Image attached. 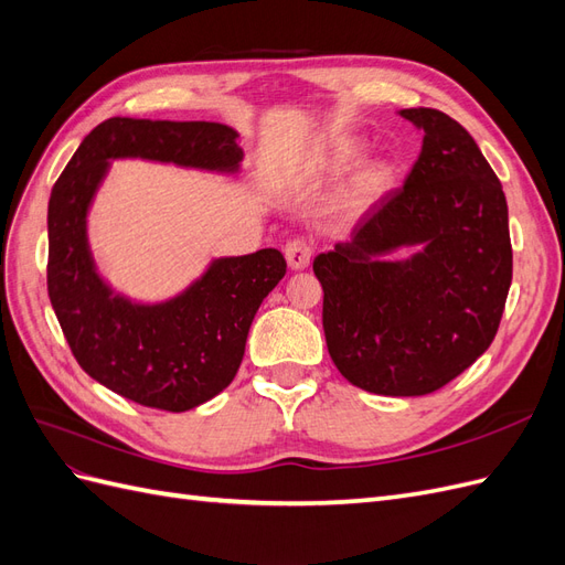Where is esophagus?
Segmentation results:
<instances>
[{
    "instance_id": "34e87169",
    "label": "esophagus",
    "mask_w": 565,
    "mask_h": 565,
    "mask_svg": "<svg viewBox=\"0 0 565 565\" xmlns=\"http://www.w3.org/2000/svg\"><path fill=\"white\" fill-rule=\"evenodd\" d=\"M311 243L306 241V237H295V241H289L285 245V259L292 270H301L311 264Z\"/></svg>"
}]
</instances>
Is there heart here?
<instances>
[{"mask_svg": "<svg viewBox=\"0 0 565 565\" xmlns=\"http://www.w3.org/2000/svg\"><path fill=\"white\" fill-rule=\"evenodd\" d=\"M363 152V143L361 141H349L339 148L337 158H334V167H347L351 162H355L361 158ZM388 181V167L382 162H374L370 167L363 169L361 179L355 181L353 191H351V202L353 204H365L370 202L374 195H380L384 191V185Z\"/></svg>", "mask_w": 565, "mask_h": 565, "instance_id": "b5f03b06", "label": "heart"}]
</instances>
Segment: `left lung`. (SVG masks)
<instances>
[{
    "label": "left lung",
    "mask_w": 565,
    "mask_h": 565,
    "mask_svg": "<svg viewBox=\"0 0 565 565\" xmlns=\"http://www.w3.org/2000/svg\"><path fill=\"white\" fill-rule=\"evenodd\" d=\"M424 131L415 167L316 256L322 330L337 370L380 396H424L483 355L511 285L509 212L471 134L434 108L398 110ZM413 248L403 260L393 250Z\"/></svg>",
    "instance_id": "8db88e82"
}]
</instances>
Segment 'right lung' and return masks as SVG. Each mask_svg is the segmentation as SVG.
I'll list each match as a JSON object with an SVG mask.
<instances>
[{"mask_svg":"<svg viewBox=\"0 0 565 565\" xmlns=\"http://www.w3.org/2000/svg\"><path fill=\"white\" fill-rule=\"evenodd\" d=\"M237 134L218 122L110 117L75 150L49 198V299L79 367L146 407L185 413L224 391L243 363L249 324L285 276V256H216L181 292L131 299L100 276L89 212L113 160H146L233 177Z\"/></svg>","mask_w":565,"mask_h":565,"instance_id":"obj_1","label":"right lung"}]
</instances>
